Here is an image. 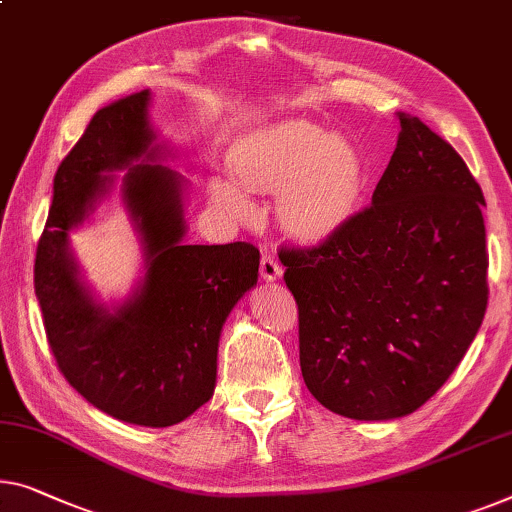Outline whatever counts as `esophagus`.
<instances>
[{
    "instance_id": "obj_1",
    "label": "esophagus",
    "mask_w": 512,
    "mask_h": 512,
    "mask_svg": "<svg viewBox=\"0 0 512 512\" xmlns=\"http://www.w3.org/2000/svg\"><path fill=\"white\" fill-rule=\"evenodd\" d=\"M259 273H262V278L266 282H273V280H278L282 276V266H280V262H278L276 257L269 255V253H264L262 255V262H259Z\"/></svg>"
}]
</instances>
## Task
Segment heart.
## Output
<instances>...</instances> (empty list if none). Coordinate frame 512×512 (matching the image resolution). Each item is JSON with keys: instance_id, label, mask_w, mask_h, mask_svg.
<instances>
[{"instance_id": "b5f03b06", "label": "heart", "mask_w": 512, "mask_h": 512, "mask_svg": "<svg viewBox=\"0 0 512 512\" xmlns=\"http://www.w3.org/2000/svg\"><path fill=\"white\" fill-rule=\"evenodd\" d=\"M227 165L242 188L278 190L280 223L305 241L329 239L342 230L361 207L368 181L365 160L352 142L303 119L246 137ZM235 184L213 177L211 202L232 218H248L253 204Z\"/></svg>"}]
</instances>
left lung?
I'll return each instance as SVG.
<instances>
[{
	"mask_svg": "<svg viewBox=\"0 0 512 512\" xmlns=\"http://www.w3.org/2000/svg\"><path fill=\"white\" fill-rule=\"evenodd\" d=\"M398 117L370 207L317 246L278 253L305 386L356 421L423 407L467 354L490 294L483 190L444 137Z\"/></svg>",
	"mask_w": 512,
	"mask_h": 512,
	"instance_id": "1",
	"label": "left lung"
}]
</instances>
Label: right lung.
<instances>
[{"label": "right lung", "mask_w": 512, "mask_h": 512, "mask_svg": "<svg viewBox=\"0 0 512 512\" xmlns=\"http://www.w3.org/2000/svg\"><path fill=\"white\" fill-rule=\"evenodd\" d=\"M149 89L98 110L61 160L48 223L38 239L34 289L57 368L82 398L119 421L181 423L216 386L227 315L257 285L253 243L186 246L181 177L156 160ZM126 169L125 201L148 250V276L110 313L90 299L67 253V232L109 192L108 171Z\"/></svg>", "instance_id": "1"}]
</instances>
